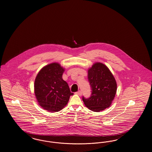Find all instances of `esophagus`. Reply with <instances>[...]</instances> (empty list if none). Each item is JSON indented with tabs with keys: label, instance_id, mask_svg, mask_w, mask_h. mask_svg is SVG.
Listing matches in <instances>:
<instances>
[{
	"label": "esophagus",
	"instance_id": "obj_1",
	"mask_svg": "<svg viewBox=\"0 0 152 152\" xmlns=\"http://www.w3.org/2000/svg\"><path fill=\"white\" fill-rule=\"evenodd\" d=\"M76 94H78L79 96H81L82 95V92L81 91H79L76 92Z\"/></svg>",
	"mask_w": 152,
	"mask_h": 152
}]
</instances>
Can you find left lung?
<instances>
[{
	"label": "left lung",
	"instance_id": "8db88e82",
	"mask_svg": "<svg viewBox=\"0 0 152 152\" xmlns=\"http://www.w3.org/2000/svg\"><path fill=\"white\" fill-rule=\"evenodd\" d=\"M88 79L92 94L88 99L83 96L85 105L94 112L109 107L116 95L117 83L108 68L101 63H94L88 71Z\"/></svg>",
	"mask_w": 152,
	"mask_h": 152
}]
</instances>
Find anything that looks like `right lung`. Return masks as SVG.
Segmentation results:
<instances>
[{"label": "right lung", "mask_w": 152, "mask_h": 152, "mask_svg": "<svg viewBox=\"0 0 152 152\" xmlns=\"http://www.w3.org/2000/svg\"><path fill=\"white\" fill-rule=\"evenodd\" d=\"M64 69L58 63L44 66L36 76L34 91L42 108L51 112L60 111L67 104L71 92L67 83L62 78Z\"/></svg>", "instance_id": "right-lung-1"}]
</instances>
